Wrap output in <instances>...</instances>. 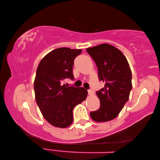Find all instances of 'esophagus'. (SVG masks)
Here are the masks:
<instances>
[{"label":"esophagus","instance_id":"esophagus-1","mask_svg":"<svg viewBox=\"0 0 160 160\" xmlns=\"http://www.w3.org/2000/svg\"><path fill=\"white\" fill-rule=\"evenodd\" d=\"M94 93H93V91L92 90H88V94L89 95H92Z\"/></svg>","mask_w":160,"mask_h":160}]
</instances>
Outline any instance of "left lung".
<instances>
[{
	"label": "left lung",
	"mask_w": 160,
	"mask_h": 160,
	"mask_svg": "<svg viewBox=\"0 0 160 160\" xmlns=\"http://www.w3.org/2000/svg\"><path fill=\"white\" fill-rule=\"evenodd\" d=\"M98 68L100 81L104 88L96 94L100 101L98 110L90 112L97 122L115 118L128 101L132 89V74L128 62L120 50L112 45L102 44L86 49Z\"/></svg>",
	"instance_id": "1"
}]
</instances>
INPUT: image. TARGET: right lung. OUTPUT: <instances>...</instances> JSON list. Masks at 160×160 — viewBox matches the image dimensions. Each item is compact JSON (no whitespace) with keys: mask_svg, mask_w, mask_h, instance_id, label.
<instances>
[{"mask_svg":"<svg viewBox=\"0 0 160 160\" xmlns=\"http://www.w3.org/2000/svg\"><path fill=\"white\" fill-rule=\"evenodd\" d=\"M81 52V49L56 48L47 54L37 67L34 82L35 99L43 116L55 127L71 125L72 110L88 95L85 88L63 84L66 78L74 79V60Z\"/></svg>","mask_w":160,"mask_h":160,"instance_id":"add662e5","label":"right lung"}]
</instances>
